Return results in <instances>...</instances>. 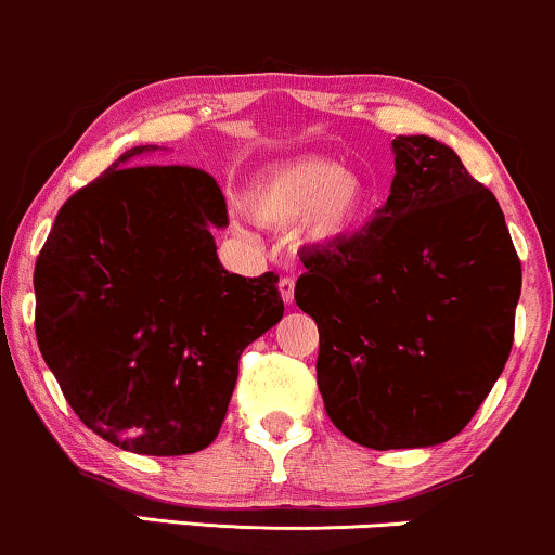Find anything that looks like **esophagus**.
Returning a JSON list of instances; mask_svg holds the SVG:
<instances>
[{
	"label": "esophagus",
	"mask_w": 555,
	"mask_h": 555,
	"mask_svg": "<svg viewBox=\"0 0 555 555\" xmlns=\"http://www.w3.org/2000/svg\"><path fill=\"white\" fill-rule=\"evenodd\" d=\"M279 292H282V299H284L286 305L295 302V279L284 276L282 282H279Z\"/></svg>",
	"instance_id": "esophagus-1"
}]
</instances>
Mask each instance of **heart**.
I'll list each match as a JSON object with an SVG mask.
<instances>
[{
  "instance_id": "b5f03b06",
  "label": "heart",
  "mask_w": 555,
  "mask_h": 555,
  "mask_svg": "<svg viewBox=\"0 0 555 555\" xmlns=\"http://www.w3.org/2000/svg\"><path fill=\"white\" fill-rule=\"evenodd\" d=\"M245 209L260 227L297 224L312 248L338 245L366 224L372 211L370 183L328 157H297L273 165L245 196Z\"/></svg>"
}]
</instances>
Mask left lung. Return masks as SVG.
I'll return each instance as SVG.
<instances>
[{"label": "left lung", "instance_id": "obj_1", "mask_svg": "<svg viewBox=\"0 0 555 555\" xmlns=\"http://www.w3.org/2000/svg\"><path fill=\"white\" fill-rule=\"evenodd\" d=\"M390 196L362 232L299 253L331 422L372 450L431 447L476 416L514 341L522 266L496 196L431 137L392 139Z\"/></svg>", "mask_w": 555, "mask_h": 555}]
</instances>
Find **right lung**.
I'll use <instances>...</instances> for the list:
<instances>
[{
	"mask_svg": "<svg viewBox=\"0 0 555 555\" xmlns=\"http://www.w3.org/2000/svg\"><path fill=\"white\" fill-rule=\"evenodd\" d=\"M131 146L56 214L36 260V336L66 403L105 442L191 455L217 439L240 353L284 315L273 271L219 263L217 180Z\"/></svg>",
	"mask_w": 555,
	"mask_h": 555,
	"instance_id": "obj_1",
	"label": "right lung"
}]
</instances>
